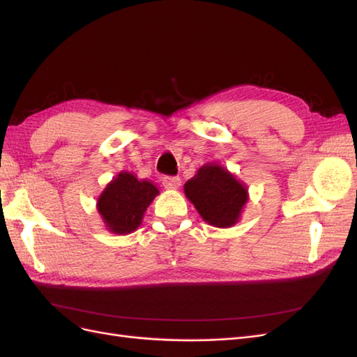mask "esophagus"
I'll use <instances>...</instances> for the list:
<instances>
[{
    "label": "esophagus",
    "instance_id": "obj_1",
    "mask_svg": "<svg viewBox=\"0 0 357 357\" xmlns=\"http://www.w3.org/2000/svg\"><path fill=\"white\" fill-rule=\"evenodd\" d=\"M180 177L176 176H165L162 178V185H164L167 189H177L180 188Z\"/></svg>",
    "mask_w": 357,
    "mask_h": 357
}]
</instances>
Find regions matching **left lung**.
Returning a JSON list of instances; mask_svg holds the SVG:
<instances>
[{"instance_id": "left-lung-1", "label": "left lung", "mask_w": 357, "mask_h": 357, "mask_svg": "<svg viewBox=\"0 0 357 357\" xmlns=\"http://www.w3.org/2000/svg\"><path fill=\"white\" fill-rule=\"evenodd\" d=\"M185 193L202 219L218 228H229L238 222L247 202V190L228 171L205 165L186 181Z\"/></svg>"}]
</instances>
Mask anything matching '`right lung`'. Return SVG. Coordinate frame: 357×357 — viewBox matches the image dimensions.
<instances>
[{"mask_svg": "<svg viewBox=\"0 0 357 357\" xmlns=\"http://www.w3.org/2000/svg\"><path fill=\"white\" fill-rule=\"evenodd\" d=\"M159 190L152 183L139 181L129 172H121L98 199V211L112 232L125 235L135 231L149 204Z\"/></svg>", "mask_w": 357, "mask_h": 357, "instance_id": "obj_1", "label": "right lung"}]
</instances>
